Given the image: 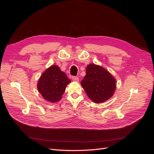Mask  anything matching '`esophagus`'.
Segmentation results:
<instances>
[{
    "instance_id": "1",
    "label": "esophagus",
    "mask_w": 154,
    "mask_h": 154,
    "mask_svg": "<svg viewBox=\"0 0 154 154\" xmlns=\"http://www.w3.org/2000/svg\"><path fill=\"white\" fill-rule=\"evenodd\" d=\"M72 80L74 82H79V78L77 76H72Z\"/></svg>"
}]
</instances>
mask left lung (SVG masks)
Here are the masks:
<instances>
[{
  "label": "left lung",
  "mask_w": 154,
  "mask_h": 154,
  "mask_svg": "<svg viewBox=\"0 0 154 154\" xmlns=\"http://www.w3.org/2000/svg\"><path fill=\"white\" fill-rule=\"evenodd\" d=\"M116 82L114 78L106 69L95 64H89L81 85L92 101L100 103L112 96Z\"/></svg>",
  "instance_id": "obj_1"
}]
</instances>
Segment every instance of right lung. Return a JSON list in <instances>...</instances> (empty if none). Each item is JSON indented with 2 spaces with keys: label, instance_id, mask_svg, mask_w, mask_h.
I'll return each mask as SVG.
<instances>
[{
  "label": "right lung",
  "instance_id": "right-lung-1",
  "mask_svg": "<svg viewBox=\"0 0 154 154\" xmlns=\"http://www.w3.org/2000/svg\"><path fill=\"white\" fill-rule=\"evenodd\" d=\"M71 82L57 66H52L42 74L38 83V92L44 98L52 103L62 99L66 86Z\"/></svg>",
  "mask_w": 154,
  "mask_h": 154
}]
</instances>
